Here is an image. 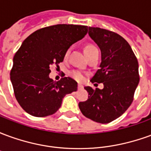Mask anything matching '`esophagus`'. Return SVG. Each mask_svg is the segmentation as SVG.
I'll return each mask as SVG.
<instances>
[{"mask_svg":"<svg viewBox=\"0 0 151 151\" xmlns=\"http://www.w3.org/2000/svg\"><path fill=\"white\" fill-rule=\"evenodd\" d=\"M82 88H83V86L81 85V84H78V90H82Z\"/></svg>","mask_w":151,"mask_h":151,"instance_id":"1","label":"esophagus"}]
</instances>
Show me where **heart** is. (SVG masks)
I'll return each instance as SVG.
<instances>
[{"label":"heart","instance_id":"heart-1","mask_svg":"<svg viewBox=\"0 0 151 151\" xmlns=\"http://www.w3.org/2000/svg\"><path fill=\"white\" fill-rule=\"evenodd\" d=\"M95 49H97V48H96L95 46L91 45V44H88V45H86V46L85 47V48H84V52H85V55L88 54V53H90L91 51H93V50H95ZM69 52V50H68V51L65 52V58L67 57V56H68ZM71 76H72L73 78H74L75 80H77V81H82L83 78H84V76H83V74H82V73L78 72V71H73V72L71 73Z\"/></svg>","mask_w":151,"mask_h":151}]
</instances>
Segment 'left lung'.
I'll use <instances>...</instances> for the list:
<instances>
[{
	"mask_svg": "<svg viewBox=\"0 0 151 151\" xmlns=\"http://www.w3.org/2000/svg\"><path fill=\"white\" fill-rule=\"evenodd\" d=\"M88 34L101 51L99 69L91 81L103 83L104 88L85 86L88 99L78 106L86 117L107 124L120 117L132 104L139 83L138 62L129 43L116 33L89 27Z\"/></svg>",
	"mask_w": 151,
	"mask_h": 151,
	"instance_id": "left-lung-1",
	"label": "left lung"
}]
</instances>
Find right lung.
Instances as JSON below:
<instances>
[{
    "label": "right lung",
    "mask_w": 151,
    "mask_h": 151,
    "mask_svg": "<svg viewBox=\"0 0 151 151\" xmlns=\"http://www.w3.org/2000/svg\"><path fill=\"white\" fill-rule=\"evenodd\" d=\"M88 27L58 24L30 35L15 53L10 72L15 97L25 111L33 116L52 115L67 94L78 90V83L64 77L49 78L50 67L62 62L69 47L84 38Z\"/></svg>",
    "instance_id": "add662e5"
}]
</instances>
